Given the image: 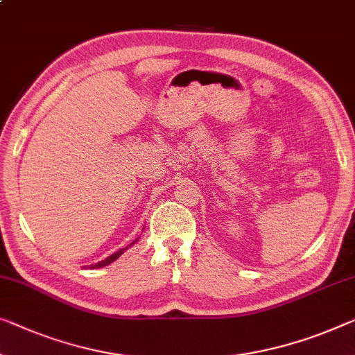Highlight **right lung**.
<instances>
[{"label":"right lung","instance_id":"1","mask_svg":"<svg viewBox=\"0 0 355 355\" xmlns=\"http://www.w3.org/2000/svg\"><path fill=\"white\" fill-rule=\"evenodd\" d=\"M139 241V237H137V239L134 241V242H130V245H134L135 242ZM130 245H127V247H124V248H121V250H118L116 253H113V255H110V257H107L105 258V260H102V261H98L97 264H91V266H87V268H91V269H97V268H103V266H108L110 263H113V261H116L118 260V258L123 255V253L127 250V248H129Z\"/></svg>","mask_w":355,"mask_h":355}]
</instances>
